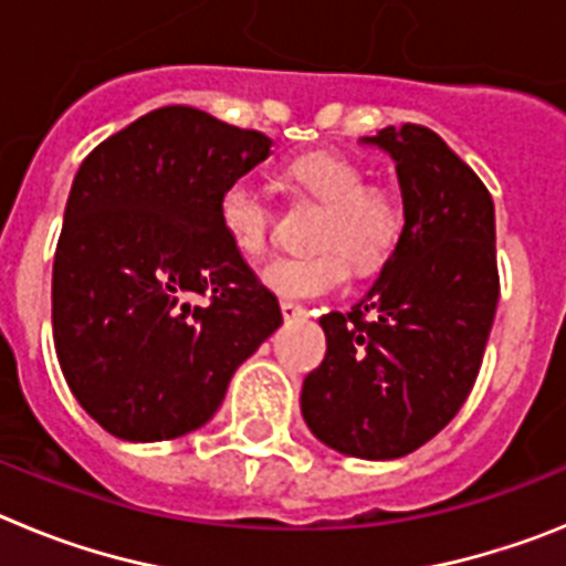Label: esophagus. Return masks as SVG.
Listing matches in <instances>:
<instances>
[{
    "instance_id": "1",
    "label": "esophagus",
    "mask_w": 566,
    "mask_h": 566,
    "mask_svg": "<svg viewBox=\"0 0 566 566\" xmlns=\"http://www.w3.org/2000/svg\"><path fill=\"white\" fill-rule=\"evenodd\" d=\"M280 312H283V317L286 319L306 317V308L297 306V303H292V300H283V303H280Z\"/></svg>"
}]
</instances>
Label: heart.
Wrapping results in <instances>:
<instances>
[{"label":"heart","mask_w":566,"mask_h":566,"mask_svg":"<svg viewBox=\"0 0 566 566\" xmlns=\"http://www.w3.org/2000/svg\"><path fill=\"white\" fill-rule=\"evenodd\" d=\"M286 175L300 192L326 207L314 247L303 258H274L260 277L274 294L308 300L328 294L348 274L374 272L391 258L402 238V209L385 189L368 187L365 172L337 153H306L289 164ZM218 218L229 247L240 254H260L272 232V207L254 184L232 181L221 192Z\"/></svg>","instance_id":"b5f03b06"}]
</instances>
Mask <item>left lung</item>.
<instances>
[{"label": "left lung", "mask_w": 566, "mask_h": 566, "mask_svg": "<svg viewBox=\"0 0 566 566\" xmlns=\"http://www.w3.org/2000/svg\"><path fill=\"white\" fill-rule=\"evenodd\" d=\"M363 144L397 164L405 227L374 286L319 317L326 359L303 382L314 437L354 459H399L459 413L496 317V214L479 175L419 124Z\"/></svg>", "instance_id": "8db88e82"}]
</instances>
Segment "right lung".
Here are the masks:
<instances>
[{"label":"right lung","instance_id":"1","mask_svg":"<svg viewBox=\"0 0 566 566\" xmlns=\"http://www.w3.org/2000/svg\"><path fill=\"white\" fill-rule=\"evenodd\" d=\"M269 153V135L175 104L78 167L53 260V339L73 397L113 437L161 442L207 424L283 323L218 218L223 189Z\"/></svg>","mask_w":566,"mask_h":566}]
</instances>
